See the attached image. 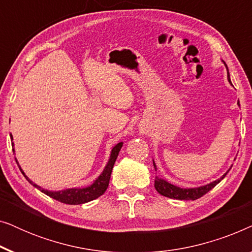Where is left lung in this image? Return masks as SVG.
<instances>
[{
	"label": "left lung",
	"mask_w": 252,
	"mask_h": 252,
	"mask_svg": "<svg viewBox=\"0 0 252 252\" xmlns=\"http://www.w3.org/2000/svg\"><path fill=\"white\" fill-rule=\"evenodd\" d=\"M223 64H225V66L227 68V79H228L229 84L232 85V81H230V75H229V72H228V67H227L225 62H223ZM237 104L240 105V103L237 102ZM154 167H155V170L157 171V166H156V164H155V161H154ZM230 168H232V167H230ZM230 168H229V170H230ZM229 170L227 171L221 178L218 179V180L210 182V184L205 185V186H201V187H195V188H180V187H178V186H174V185L170 184V182L164 180V179L156 177V178H155V188H156V190L159 192L160 195L165 196V197L174 198V199H181V201H182V199H184V201H195V199H197L199 197H202L203 195H205L206 192H209L213 187H216V186L218 185L219 182L226 177V174L228 173Z\"/></svg>",
	"instance_id": "1"
}]
</instances>
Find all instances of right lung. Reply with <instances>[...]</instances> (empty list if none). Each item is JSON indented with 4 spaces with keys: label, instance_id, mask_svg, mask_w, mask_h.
<instances>
[{
    "label": "right lung",
    "instance_id": "right-lung-1",
    "mask_svg": "<svg viewBox=\"0 0 252 252\" xmlns=\"http://www.w3.org/2000/svg\"><path fill=\"white\" fill-rule=\"evenodd\" d=\"M10 137H11V140H12L11 134H10ZM12 146H13V143H12ZM122 147H123V142H119L118 144H116V146L112 148L111 155H110L109 161H108V164L105 165L104 170H103L102 173L99 174V177L96 179V180L93 182L91 186H88V187H85V188H70V189H64V190H60V191L47 190V189H43V188H41L40 186L33 184V182L26 177L25 173H24L22 167L19 166L18 161L17 160L16 161H17V164H18L22 173L24 174V177H25L26 180L29 181L31 185H33L34 187L40 189V190L44 192V194L50 196L51 198L56 199V201H58V202L65 203V204L78 205V204H84V203L91 202V201H93V199L97 198L101 195L104 194L106 188H108V186H109V181H110V177H111L113 165H115V163H116V159H117V157H118V154H119L120 149H122ZM12 151H15V149H12Z\"/></svg>",
    "mask_w": 252,
    "mask_h": 252
}]
</instances>
